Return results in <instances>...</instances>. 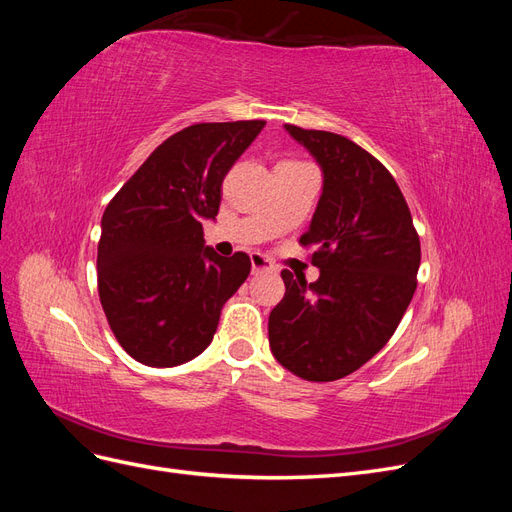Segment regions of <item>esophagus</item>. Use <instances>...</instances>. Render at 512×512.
Instances as JSON below:
<instances>
[{
    "instance_id": "obj_1",
    "label": "esophagus",
    "mask_w": 512,
    "mask_h": 512,
    "mask_svg": "<svg viewBox=\"0 0 512 512\" xmlns=\"http://www.w3.org/2000/svg\"><path fill=\"white\" fill-rule=\"evenodd\" d=\"M250 260H252V271L258 273V271H271L273 269V262L260 252H252L250 254Z\"/></svg>"
}]
</instances>
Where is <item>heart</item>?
<instances>
[{"instance_id":"1","label":"heart","mask_w":512,"mask_h":512,"mask_svg":"<svg viewBox=\"0 0 512 512\" xmlns=\"http://www.w3.org/2000/svg\"><path fill=\"white\" fill-rule=\"evenodd\" d=\"M286 162H292V160H286Z\"/></svg>"}]
</instances>
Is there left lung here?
Masks as SVG:
<instances>
[{
  "instance_id": "1",
  "label": "left lung",
  "mask_w": 512,
  "mask_h": 512,
  "mask_svg": "<svg viewBox=\"0 0 512 512\" xmlns=\"http://www.w3.org/2000/svg\"><path fill=\"white\" fill-rule=\"evenodd\" d=\"M286 130L324 173L312 226L314 284L282 271L284 299L269 316V344L286 369L312 382L339 380L365 365L393 337L416 290L421 239L386 166L342 134Z\"/></svg>"
}]
</instances>
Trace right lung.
<instances>
[{"mask_svg": "<svg viewBox=\"0 0 512 512\" xmlns=\"http://www.w3.org/2000/svg\"><path fill=\"white\" fill-rule=\"evenodd\" d=\"M265 128L262 119L194 123L168 136L102 215L98 294L119 346L149 367L203 352L224 303L250 275L245 252L205 247L222 181Z\"/></svg>", "mask_w": 512, "mask_h": 512, "instance_id": "obj_1", "label": "right lung"}]
</instances>
